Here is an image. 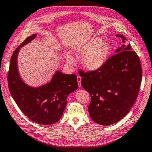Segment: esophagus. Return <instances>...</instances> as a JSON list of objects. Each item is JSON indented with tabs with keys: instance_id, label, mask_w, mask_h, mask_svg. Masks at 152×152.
<instances>
[{
	"instance_id": "esophagus-1",
	"label": "esophagus",
	"mask_w": 152,
	"mask_h": 152,
	"mask_svg": "<svg viewBox=\"0 0 152 152\" xmlns=\"http://www.w3.org/2000/svg\"><path fill=\"white\" fill-rule=\"evenodd\" d=\"M81 79H82V78L80 76L77 77V81H78L79 86H81Z\"/></svg>"
}]
</instances>
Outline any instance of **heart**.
Segmentation results:
<instances>
[{
    "label": "heart",
    "mask_w": 152,
    "mask_h": 152,
    "mask_svg": "<svg viewBox=\"0 0 152 152\" xmlns=\"http://www.w3.org/2000/svg\"><path fill=\"white\" fill-rule=\"evenodd\" d=\"M111 51V47L109 43L104 41L101 37H93L78 47L77 54L84 56L83 64L88 70L94 71L99 69L105 63ZM67 61L73 64L74 61L70 56H67Z\"/></svg>",
    "instance_id": "obj_1"
}]
</instances>
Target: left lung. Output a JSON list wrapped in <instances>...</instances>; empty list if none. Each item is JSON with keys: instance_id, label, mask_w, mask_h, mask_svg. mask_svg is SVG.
<instances>
[{"instance_id": "obj_1", "label": "left lung", "mask_w": 152, "mask_h": 152, "mask_svg": "<svg viewBox=\"0 0 152 152\" xmlns=\"http://www.w3.org/2000/svg\"><path fill=\"white\" fill-rule=\"evenodd\" d=\"M124 43L102 67L84 72L81 84L91 96L88 106L90 117L101 125L121 121L130 111L138 97L142 82V67L138 55L125 45L126 39L116 35ZM80 73H79V72Z\"/></svg>"}]
</instances>
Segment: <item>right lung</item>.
Wrapping results in <instances>:
<instances>
[{"label":"right lung","instance_id":"1","mask_svg":"<svg viewBox=\"0 0 152 152\" xmlns=\"http://www.w3.org/2000/svg\"><path fill=\"white\" fill-rule=\"evenodd\" d=\"M36 37H28L14 50L8 72V84L11 96L20 109L29 119L49 125L58 121L67 104V97L78 88L76 74L56 71L50 82L41 87L32 88L20 78L17 68V56L21 47Z\"/></svg>","mask_w":152,"mask_h":152}]
</instances>
